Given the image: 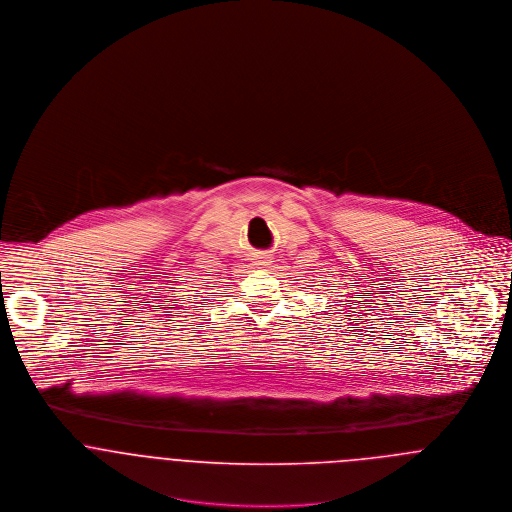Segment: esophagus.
<instances>
[{"mask_svg": "<svg viewBox=\"0 0 512 512\" xmlns=\"http://www.w3.org/2000/svg\"><path fill=\"white\" fill-rule=\"evenodd\" d=\"M270 264H272V256L266 252H262L254 258V266H270Z\"/></svg>", "mask_w": 512, "mask_h": 512, "instance_id": "esophagus-1", "label": "esophagus"}]
</instances>
